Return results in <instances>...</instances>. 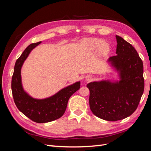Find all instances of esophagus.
Instances as JSON below:
<instances>
[{
    "instance_id": "esophagus-1",
    "label": "esophagus",
    "mask_w": 151,
    "mask_h": 151,
    "mask_svg": "<svg viewBox=\"0 0 151 151\" xmlns=\"http://www.w3.org/2000/svg\"><path fill=\"white\" fill-rule=\"evenodd\" d=\"M91 80H92V77H91V76H88L86 77V81H90Z\"/></svg>"
}]
</instances>
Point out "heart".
Segmentation results:
<instances>
[{"label":"heart","mask_w":151,"mask_h":151,"mask_svg":"<svg viewBox=\"0 0 151 151\" xmlns=\"http://www.w3.org/2000/svg\"><path fill=\"white\" fill-rule=\"evenodd\" d=\"M85 46L91 51L99 49V53L102 56H106L109 52V47L103 41L98 39H88L84 42Z\"/></svg>","instance_id":"b5f03b06"}]
</instances>
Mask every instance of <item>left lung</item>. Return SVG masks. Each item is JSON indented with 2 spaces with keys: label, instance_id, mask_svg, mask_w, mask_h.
Masks as SVG:
<instances>
[{
  "label": "left lung",
  "instance_id": "1",
  "mask_svg": "<svg viewBox=\"0 0 151 151\" xmlns=\"http://www.w3.org/2000/svg\"><path fill=\"white\" fill-rule=\"evenodd\" d=\"M116 55L108 62L119 73L120 81H101L87 84L89 106L94 115L107 121L130 116L137 108L144 93L143 62L131 44L116 36Z\"/></svg>",
  "mask_w": 151,
  "mask_h": 151
}]
</instances>
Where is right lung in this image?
<instances>
[{"label": "right lung", "instance_id": "obj_1", "mask_svg": "<svg viewBox=\"0 0 151 151\" xmlns=\"http://www.w3.org/2000/svg\"><path fill=\"white\" fill-rule=\"evenodd\" d=\"M41 43L29 45L17 58L12 77L11 88L14 101L20 111L35 122L47 123L58 119L64 114L68 99L79 89L81 82H76L52 96L42 99H35L26 93L22 86L21 67L31 50Z\"/></svg>", "mask_w": 151, "mask_h": 151}]
</instances>
